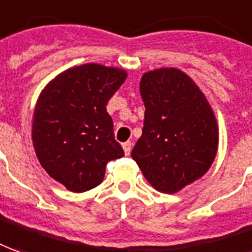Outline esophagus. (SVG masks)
I'll list each match as a JSON object with an SVG mask.
<instances>
[{"label":"esophagus","mask_w":252,"mask_h":252,"mask_svg":"<svg viewBox=\"0 0 252 252\" xmlns=\"http://www.w3.org/2000/svg\"><path fill=\"white\" fill-rule=\"evenodd\" d=\"M123 151H125V154L126 155H130V152H131V147H133V144L130 143V141H126V143L122 144Z\"/></svg>","instance_id":"obj_1"}]
</instances>
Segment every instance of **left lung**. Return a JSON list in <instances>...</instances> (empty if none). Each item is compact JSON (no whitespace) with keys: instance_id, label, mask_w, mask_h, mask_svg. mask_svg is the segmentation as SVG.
<instances>
[{"instance_id":"8db88e82","label":"left lung","mask_w":252,"mask_h":252,"mask_svg":"<svg viewBox=\"0 0 252 252\" xmlns=\"http://www.w3.org/2000/svg\"><path fill=\"white\" fill-rule=\"evenodd\" d=\"M143 136L131 158L159 192L176 193L204 176L218 149V126L207 98L185 72L159 68L140 82Z\"/></svg>"}]
</instances>
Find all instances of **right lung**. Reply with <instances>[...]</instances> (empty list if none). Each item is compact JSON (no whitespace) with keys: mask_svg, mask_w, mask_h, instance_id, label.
Segmentation results:
<instances>
[{"mask_svg":"<svg viewBox=\"0 0 252 252\" xmlns=\"http://www.w3.org/2000/svg\"><path fill=\"white\" fill-rule=\"evenodd\" d=\"M126 76L125 70L82 64L57 75L39 94L32 121L36 158L71 192L100 185L105 164L125 155L107 103Z\"/></svg>","mask_w":252,"mask_h":252,"instance_id":"right-lung-1","label":"right lung"}]
</instances>
